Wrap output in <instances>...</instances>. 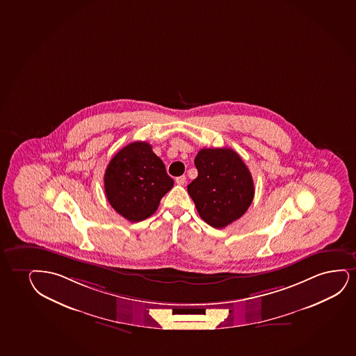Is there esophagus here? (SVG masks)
Returning a JSON list of instances; mask_svg holds the SVG:
<instances>
[{"label":"esophagus","instance_id":"34e87169","mask_svg":"<svg viewBox=\"0 0 356 356\" xmlns=\"http://www.w3.org/2000/svg\"><path fill=\"white\" fill-rule=\"evenodd\" d=\"M185 181H186V177L185 176L177 177L176 178V183L178 185H184Z\"/></svg>","mask_w":356,"mask_h":356}]
</instances>
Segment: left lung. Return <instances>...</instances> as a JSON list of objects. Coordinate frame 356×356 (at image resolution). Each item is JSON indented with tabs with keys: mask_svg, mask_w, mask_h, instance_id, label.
<instances>
[{
	"mask_svg": "<svg viewBox=\"0 0 356 356\" xmlns=\"http://www.w3.org/2000/svg\"><path fill=\"white\" fill-rule=\"evenodd\" d=\"M198 176L188 193L208 225L222 229L247 212L254 181L238 154L229 148H203L195 158Z\"/></svg>",
	"mask_w": 356,
	"mask_h": 356,
	"instance_id": "8db88e82",
	"label": "left lung"
}]
</instances>
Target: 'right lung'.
Instances as JSON below:
<instances>
[{
    "instance_id": "add662e5",
    "label": "right lung",
    "mask_w": 356,
    "mask_h": 356,
    "mask_svg": "<svg viewBox=\"0 0 356 356\" xmlns=\"http://www.w3.org/2000/svg\"><path fill=\"white\" fill-rule=\"evenodd\" d=\"M172 186L173 179L163 162L147 142L127 144L114 155L104 173L109 204L132 222L153 216Z\"/></svg>"
}]
</instances>
